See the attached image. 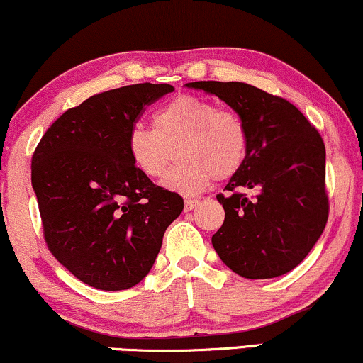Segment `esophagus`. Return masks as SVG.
Returning <instances> with one entry per match:
<instances>
[{"mask_svg":"<svg viewBox=\"0 0 363 363\" xmlns=\"http://www.w3.org/2000/svg\"><path fill=\"white\" fill-rule=\"evenodd\" d=\"M198 201L196 198H186V201H184V210L186 212H191V210H194L198 206Z\"/></svg>","mask_w":363,"mask_h":363,"instance_id":"1","label":"esophagus"}]
</instances>
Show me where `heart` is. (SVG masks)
I'll return each mask as SVG.
<instances>
[{
	"label": "heart",
	"mask_w": 363,
	"mask_h": 363,
	"mask_svg": "<svg viewBox=\"0 0 363 363\" xmlns=\"http://www.w3.org/2000/svg\"><path fill=\"white\" fill-rule=\"evenodd\" d=\"M181 162L163 179V186L193 194L213 179L238 174L248 155V130L234 110L217 108L208 99L179 94L158 108L153 127L136 123L127 134V153L139 174L158 179L165 174L170 150Z\"/></svg>",
	"instance_id": "1"
}]
</instances>
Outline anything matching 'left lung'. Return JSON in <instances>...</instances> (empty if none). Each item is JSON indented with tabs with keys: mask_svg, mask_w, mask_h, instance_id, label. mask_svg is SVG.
Returning <instances> with one entry per match:
<instances>
[{
	"mask_svg": "<svg viewBox=\"0 0 363 363\" xmlns=\"http://www.w3.org/2000/svg\"><path fill=\"white\" fill-rule=\"evenodd\" d=\"M215 94L245 122L248 155L217 194L225 218L212 236L220 260L238 276L270 279L305 260L328 224L325 146L296 106L245 82L186 84ZM248 189L255 191L250 199Z\"/></svg>",
	"mask_w": 363,
	"mask_h": 363,
	"instance_id": "8db88e82",
	"label": "left lung"
}]
</instances>
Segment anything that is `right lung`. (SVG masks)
<instances>
[{"mask_svg": "<svg viewBox=\"0 0 363 363\" xmlns=\"http://www.w3.org/2000/svg\"><path fill=\"white\" fill-rule=\"evenodd\" d=\"M170 84L105 91L51 123L33 155V188L45 240L79 281L121 291L146 277L163 234L184 208L177 193L139 174L127 134Z\"/></svg>", "mask_w": 363, "mask_h": 363, "instance_id": "obj_1", "label": "right lung"}]
</instances>
